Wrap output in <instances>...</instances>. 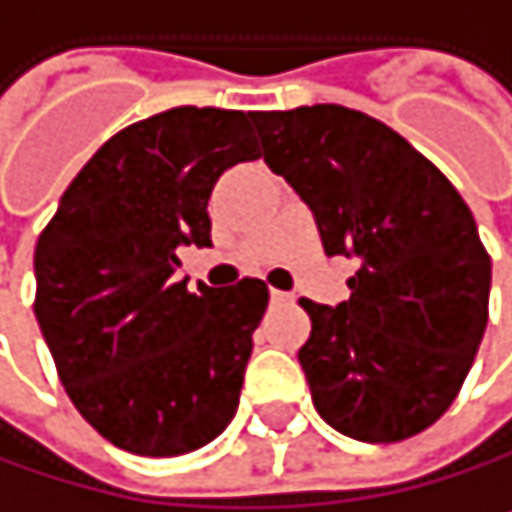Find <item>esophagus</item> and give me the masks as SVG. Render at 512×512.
<instances>
[{
  "mask_svg": "<svg viewBox=\"0 0 512 512\" xmlns=\"http://www.w3.org/2000/svg\"><path fill=\"white\" fill-rule=\"evenodd\" d=\"M293 296L290 293H280V290H271V302H290Z\"/></svg>",
  "mask_w": 512,
  "mask_h": 512,
  "instance_id": "esophagus-1",
  "label": "esophagus"
}]
</instances>
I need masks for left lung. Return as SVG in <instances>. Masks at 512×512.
I'll list each match as a JSON object with an SVG mask.
<instances>
[{"instance_id":"left-lung-1","label":"left lung","mask_w":512,"mask_h":512,"mask_svg":"<svg viewBox=\"0 0 512 512\" xmlns=\"http://www.w3.org/2000/svg\"><path fill=\"white\" fill-rule=\"evenodd\" d=\"M265 164L311 207L351 299H299L314 409L360 443H400L458 397L489 323L492 259L458 189L378 118L317 103L256 112Z\"/></svg>"}]
</instances>
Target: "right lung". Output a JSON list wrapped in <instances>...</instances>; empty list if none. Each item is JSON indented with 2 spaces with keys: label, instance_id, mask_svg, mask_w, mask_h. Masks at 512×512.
Instances as JSON below:
<instances>
[{
  "label": "right lung",
  "instance_id": "right-lung-1",
  "mask_svg": "<svg viewBox=\"0 0 512 512\" xmlns=\"http://www.w3.org/2000/svg\"><path fill=\"white\" fill-rule=\"evenodd\" d=\"M253 115L176 106L109 137L36 241V320L82 418L112 446L186 455L238 412L268 287L176 280V250L210 247L219 176L262 152Z\"/></svg>",
  "mask_w": 512,
  "mask_h": 512
}]
</instances>
